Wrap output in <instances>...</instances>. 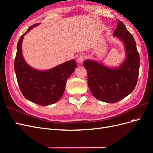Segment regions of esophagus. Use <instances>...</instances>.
<instances>
[{"mask_svg":"<svg viewBox=\"0 0 153 153\" xmlns=\"http://www.w3.org/2000/svg\"><path fill=\"white\" fill-rule=\"evenodd\" d=\"M85 59V55L82 53V54L79 55H78V57H77V61H78V62L81 63V62H82L83 61H84Z\"/></svg>","mask_w":153,"mask_h":153,"instance_id":"esophagus-1","label":"esophagus"}]
</instances>
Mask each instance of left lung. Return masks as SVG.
Returning a JSON list of instances; mask_svg holds the SVG:
<instances>
[{"label": "left lung", "instance_id": "8db88e82", "mask_svg": "<svg viewBox=\"0 0 153 153\" xmlns=\"http://www.w3.org/2000/svg\"><path fill=\"white\" fill-rule=\"evenodd\" d=\"M114 36L124 46L126 59L121 65L112 68L89 59L83 63L91 93L96 99L109 103H116L131 93L137 85L140 67L135 41L121 21L119 20Z\"/></svg>", "mask_w": 153, "mask_h": 153}]
</instances>
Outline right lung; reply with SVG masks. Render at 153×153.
Here are the masks:
<instances>
[{"label":"right lung","mask_w":153,"mask_h":153,"mask_svg":"<svg viewBox=\"0 0 153 153\" xmlns=\"http://www.w3.org/2000/svg\"><path fill=\"white\" fill-rule=\"evenodd\" d=\"M39 24L40 23L30 26L20 37L17 44L14 68L18 85L25 98L36 104L47 106L61 98L67 79L75 71L77 64L75 60H71L52 69L41 71L27 64L22 51L23 38L30 29Z\"/></svg>","instance_id":"add662e5"}]
</instances>
